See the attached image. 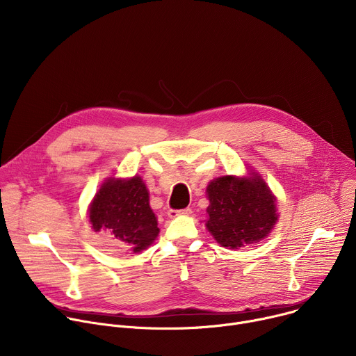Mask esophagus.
<instances>
[{"instance_id":"1","label":"esophagus","mask_w":356,"mask_h":356,"mask_svg":"<svg viewBox=\"0 0 356 356\" xmlns=\"http://www.w3.org/2000/svg\"><path fill=\"white\" fill-rule=\"evenodd\" d=\"M188 214H191V209H184V210H169V211H168V216H169L170 218H175V217H177V216H188Z\"/></svg>"}]
</instances>
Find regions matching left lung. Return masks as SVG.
<instances>
[{"label": "left lung", "mask_w": 356, "mask_h": 356, "mask_svg": "<svg viewBox=\"0 0 356 356\" xmlns=\"http://www.w3.org/2000/svg\"><path fill=\"white\" fill-rule=\"evenodd\" d=\"M252 175L222 176L207 186L210 206L206 227L224 248L239 249L257 243L277 222L276 197L261 176Z\"/></svg>", "instance_id": "1"}]
</instances>
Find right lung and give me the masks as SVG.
Masks as SVG:
<instances>
[{
    "instance_id": "add662e5",
    "label": "right lung",
    "mask_w": 356,
    "mask_h": 356,
    "mask_svg": "<svg viewBox=\"0 0 356 356\" xmlns=\"http://www.w3.org/2000/svg\"><path fill=\"white\" fill-rule=\"evenodd\" d=\"M91 228L104 231L121 249L138 253L159 234L155 213L149 206V193L139 176L110 177L101 184L88 209Z\"/></svg>"
}]
</instances>
